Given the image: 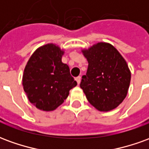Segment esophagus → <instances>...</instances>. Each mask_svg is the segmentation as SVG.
<instances>
[{
    "instance_id": "1",
    "label": "esophagus",
    "mask_w": 149,
    "mask_h": 149,
    "mask_svg": "<svg viewBox=\"0 0 149 149\" xmlns=\"http://www.w3.org/2000/svg\"><path fill=\"white\" fill-rule=\"evenodd\" d=\"M76 81H77V84H79L80 83H81V77H76V79H75Z\"/></svg>"
}]
</instances>
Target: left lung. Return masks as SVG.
<instances>
[{"label":"left lung","instance_id":"left-lung-1","mask_svg":"<svg viewBox=\"0 0 149 149\" xmlns=\"http://www.w3.org/2000/svg\"><path fill=\"white\" fill-rule=\"evenodd\" d=\"M82 52L88 66L80 87L97 110L114 109L125 100L131 81L125 60L114 46L105 42L97 43Z\"/></svg>","mask_w":149,"mask_h":149}]
</instances>
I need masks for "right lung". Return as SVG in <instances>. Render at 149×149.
Masks as SVG:
<instances>
[{"label":"right lung","mask_w":149,"mask_h":149,"mask_svg":"<svg viewBox=\"0 0 149 149\" xmlns=\"http://www.w3.org/2000/svg\"><path fill=\"white\" fill-rule=\"evenodd\" d=\"M64 50L54 44L40 47L27 62L22 77L29 100L38 109L55 110L77 86L69 67L62 63Z\"/></svg>","instance_id":"right-lung-1"}]
</instances>
